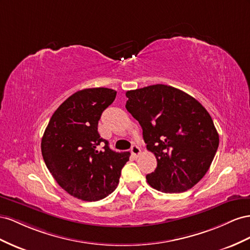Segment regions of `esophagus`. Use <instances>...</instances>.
Instances as JSON below:
<instances>
[{"mask_svg": "<svg viewBox=\"0 0 250 250\" xmlns=\"http://www.w3.org/2000/svg\"><path fill=\"white\" fill-rule=\"evenodd\" d=\"M131 152H132V154L134 155V157H138V156L140 155V153H141V151H140V147H139L138 146H136V145L132 146V147H131Z\"/></svg>", "mask_w": 250, "mask_h": 250, "instance_id": "esophagus-1", "label": "esophagus"}]
</instances>
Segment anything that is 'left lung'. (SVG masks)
<instances>
[{
    "label": "left lung",
    "mask_w": 250,
    "mask_h": 250,
    "mask_svg": "<svg viewBox=\"0 0 250 250\" xmlns=\"http://www.w3.org/2000/svg\"><path fill=\"white\" fill-rule=\"evenodd\" d=\"M125 108L142 127L157 167L147 183L163 192L191 188L208 172L219 146V134L204 106L185 92L153 84L125 93Z\"/></svg>",
    "instance_id": "obj_1"
}]
</instances>
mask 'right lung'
I'll use <instances>...</instances> for the list:
<instances>
[{
  "label": "right lung",
  "instance_id": "right-lung-1",
  "mask_svg": "<svg viewBox=\"0 0 250 250\" xmlns=\"http://www.w3.org/2000/svg\"><path fill=\"white\" fill-rule=\"evenodd\" d=\"M115 97L116 91L108 88L77 91L53 113L42 138L49 172L68 194L83 201L109 196L129 161V152L112 151L97 131L103 112Z\"/></svg>",
  "mask_w": 250,
  "mask_h": 250
}]
</instances>
